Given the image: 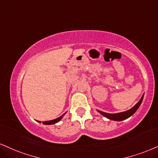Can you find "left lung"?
<instances>
[{
  "label": "left lung",
  "mask_w": 158,
  "mask_h": 158,
  "mask_svg": "<svg viewBox=\"0 0 158 158\" xmlns=\"http://www.w3.org/2000/svg\"><path fill=\"white\" fill-rule=\"evenodd\" d=\"M143 95L142 96V97L140 99L139 102H138V103H137L133 107L131 108L130 110H127V111L123 112V113H115V114H110V113H104V112L99 111V110H98V112H99V113L102 114V115H104V116L107 118L110 119V120L118 121L124 120V119L128 118L129 117H130L131 115H132L135 113L136 110H138V107H140V104H141L142 101H143Z\"/></svg>",
  "instance_id": "obj_1"
}]
</instances>
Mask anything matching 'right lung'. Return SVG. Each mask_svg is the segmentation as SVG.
I'll return each mask as SVG.
<instances>
[{
    "label": "right lung",
    "instance_id": "obj_1",
    "mask_svg": "<svg viewBox=\"0 0 158 158\" xmlns=\"http://www.w3.org/2000/svg\"><path fill=\"white\" fill-rule=\"evenodd\" d=\"M64 115H61L60 117H59V118H56V119H54V120L47 121H43V124H54V123H57L58 121H60L61 119H62V118L63 117ZM38 122L40 123V121H38Z\"/></svg>",
    "mask_w": 158,
    "mask_h": 158
}]
</instances>
